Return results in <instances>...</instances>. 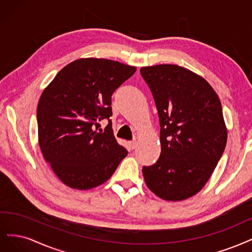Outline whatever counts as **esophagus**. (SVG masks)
I'll return each mask as SVG.
<instances>
[{"instance_id": "obj_1", "label": "esophagus", "mask_w": 252, "mask_h": 252, "mask_svg": "<svg viewBox=\"0 0 252 252\" xmlns=\"http://www.w3.org/2000/svg\"><path fill=\"white\" fill-rule=\"evenodd\" d=\"M129 148H131L132 150H135L136 148H137V141L136 140H132V141H129Z\"/></svg>"}]
</instances>
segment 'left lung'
I'll list each match as a JSON object with an SVG mask.
<instances>
[{
    "mask_svg": "<svg viewBox=\"0 0 252 252\" xmlns=\"http://www.w3.org/2000/svg\"><path fill=\"white\" fill-rule=\"evenodd\" d=\"M158 110L161 154L143 166L145 184L159 198L181 201L206 184L226 147L221 101L206 80L177 64L142 67Z\"/></svg>",
    "mask_w": 252,
    "mask_h": 252,
    "instance_id": "8db88e82",
    "label": "left lung"
}]
</instances>
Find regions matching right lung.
Instances as JSON below:
<instances>
[{"instance_id":"obj_1","label":"right lung","mask_w":252,"mask_h":252,"mask_svg":"<svg viewBox=\"0 0 252 252\" xmlns=\"http://www.w3.org/2000/svg\"><path fill=\"white\" fill-rule=\"evenodd\" d=\"M135 67L104 59H80L63 67L37 104L38 143L45 160L71 189L96 188L114 174L127 151L112 129V94ZM108 119L104 131L99 121Z\"/></svg>"}]
</instances>
